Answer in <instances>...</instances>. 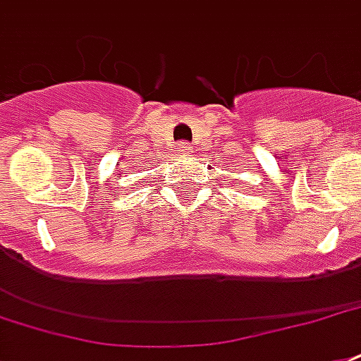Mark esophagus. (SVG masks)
Returning a JSON list of instances; mask_svg holds the SVG:
<instances>
[{
  "mask_svg": "<svg viewBox=\"0 0 361 361\" xmlns=\"http://www.w3.org/2000/svg\"><path fill=\"white\" fill-rule=\"evenodd\" d=\"M176 149H178V153H181V154H189V153H191V145H189L188 141H180Z\"/></svg>",
  "mask_w": 361,
  "mask_h": 361,
  "instance_id": "34e87169",
  "label": "esophagus"
}]
</instances>
